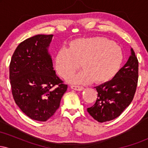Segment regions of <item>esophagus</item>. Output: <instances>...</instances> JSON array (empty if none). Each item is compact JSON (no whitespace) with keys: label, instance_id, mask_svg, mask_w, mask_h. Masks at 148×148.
Masks as SVG:
<instances>
[{"label":"esophagus","instance_id":"obj_1","mask_svg":"<svg viewBox=\"0 0 148 148\" xmlns=\"http://www.w3.org/2000/svg\"><path fill=\"white\" fill-rule=\"evenodd\" d=\"M71 88L74 90H77V91H81L84 90V88L83 86H71Z\"/></svg>","mask_w":148,"mask_h":148}]
</instances>
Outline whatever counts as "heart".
<instances>
[{"mask_svg": "<svg viewBox=\"0 0 148 148\" xmlns=\"http://www.w3.org/2000/svg\"><path fill=\"white\" fill-rule=\"evenodd\" d=\"M124 60L121 47L110 39L103 37L78 38L69 43V49L58 51L55 67L61 77L72 84H102L118 73ZM84 69L72 75L79 66ZM71 74L72 75L70 74Z\"/></svg>", "mask_w": 148, "mask_h": 148, "instance_id": "heart-1", "label": "heart"}]
</instances>
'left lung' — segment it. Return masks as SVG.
Returning <instances> with one entry per match:
<instances>
[{"mask_svg": "<svg viewBox=\"0 0 148 148\" xmlns=\"http://www.w3.org/2000/svg\"><path fill=\"white\" fill-rule=\"evenodd\" d=\"M138 78V62L133 49L131 56L111 81L96 86L97 98L87 111L99 123L120 116L133 100Z\"/></svg>", "mask_w": 148, "mask_h": 148, "instance_id": "8db88e82", "label": "left lung"}]
</instances>
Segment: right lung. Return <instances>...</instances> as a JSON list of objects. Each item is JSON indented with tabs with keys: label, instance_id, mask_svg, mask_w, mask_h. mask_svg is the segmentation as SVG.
<instances>
[{
	"label": "right lung",
	"instance_id": "add662e5",
	"mask_svg": "<svg viewBox=\"0 0 148 148\" xmlns=\"http://www.w3.org/2000/svg\"><path fill=\"white\" fill-rule=\"evenodd\" d=\"M53 35H36L20 43L10 64L12 92L16 105L32 120L45 122L60 106L67 91L56 74L49 51Z\"/></svg>",
	"mask_w": 148,
	"mask_h": 148
}]
</instances>
